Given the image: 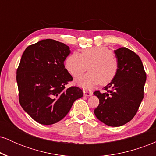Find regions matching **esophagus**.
I'll use <instances>...</instances> for the list:
<instances>
[{
  "label": "esophagus",
  "mask_w": 156,
  "mask_h": 156,
  "mask_svg": "<svg viewBox=\"0 0 156 156\" xmlns=\"http://www.w3.org/2000/svg\"><path fill=\"white\" fill-rule=\"evenodd\" d=\"M83 94L85 96L89 97V96L92 95V92H90V91H88V90H83Z\"/></svg>",
  "instance_id": "34e87169"
}]
</instances>
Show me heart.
<instances>
[{
    "mask_svg": "<svg viewBox=\"0 0 156 156\" xmlns=\"http://www.w3.org/2000/svg\"><path fill=\"white\" fill-rule=\"evenodd\" d=\"M87 65L89 72L76 80L77 84L83 88L111 83L117 74L119 61L114 52L103 45L83 49L80 54L74 52L65 60L66 69L74 78L86 71Z\"/></svg>",
    "mask_w": 156,
    "mask_h": 156,
    "instance_id": "heart-1",
    "label": "heart"
}]
</instances>
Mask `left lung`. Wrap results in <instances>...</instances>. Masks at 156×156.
Wrapping results in <instances>:
<instances>
[{"label": "left lung", "mask_w": 156, "mask_h": 156, "mask_svg": "<svg viewBox=\"0 0 156 156\" xmlns=\"http://www.w3.org/2000/svg\"><path fill=\"white\" fill-rule=\"evenodd\" d=\"M119 61L115 78L104 87L106 92L95 91L99 105L94 109L96 117L104 124L119 127L134 117L144 98L146 73L141 58L128 48L114 51Z\"/></svg>", "instance_id": "obj_1"}]
</instances>
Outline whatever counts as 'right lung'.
<instances>
[{"label":"right lung","instance_id":"1","mask_svg":"<svg viewBox=\"0 0 156 156\" xmlns=\"http://www.w3.org/2000/svg\"><path fill=\"white\" fill-rule=\"evenodd\" d=\"M69 53L67 45L51 39L29 45L23 52L17 69L20 104L40 124L59 122L83 95L79 87L65 88L73 80L64 64Z\"/></svg>","mask_w":156,"mask_h":156}]
</instances>
